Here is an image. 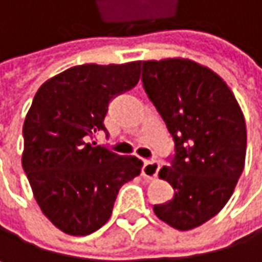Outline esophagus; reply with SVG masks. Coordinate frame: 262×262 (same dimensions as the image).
Wrapping results in <instances>:
<instances>
[{
  "instance_id": "esophagus-1",
  "label": "esophagus",
  "mask_w": 262,
  "mask_h": 262,
  "mask_svg": "<svg viewBox=\"0 0 262 262\" xmlns=\"http://www.w3.org/2000/svg\"><path fill=\"white\" fill-rule=\"evenodd\" d=\"M158 171H159V162L158 161H155V159L144 161V165H142V176L144 178L155 179L158 176Z\"/></svg>"
}]
</instances>
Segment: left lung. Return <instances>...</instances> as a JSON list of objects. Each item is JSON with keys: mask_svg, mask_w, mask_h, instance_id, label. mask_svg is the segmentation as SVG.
I'll use <instances>...</instances> for the list:
<instances>
[{"mask_svg": "<svg viewBox=\"0 0 262 262\" xmlns=\"http://www.w3.org/2000/svg\"><path fill=\"white\" fill-rule=\"evenodd\" d=\"M142 84L174 141L159 171L174 195L153 211L174 229H194L223 209L243 173V112L223 79L189 59L142 62Z\"/></svg>", "mask_w": 262, "mask_h": 262, "instance_id": "1", "label": "left lung"}]
</instances>
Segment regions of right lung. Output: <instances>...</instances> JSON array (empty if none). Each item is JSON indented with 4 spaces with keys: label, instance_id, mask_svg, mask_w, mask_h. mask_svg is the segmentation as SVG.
I'll list each match as a JSON object with an SVG mask.
<instances>
[{
    "label": "right lung",
    "instance_id": "obj_1",
    "mask_svg": "<svg viewBox=\"0 0 262 262\" xmlns=\"http://www.w3.org/2000/svg\"><path fill=\"white\" fill-rule=\"evenodd\" d=\"M141 62L86 63L47 80L23 127V168L43 215L68 235H89L111 217L120 188L142 162L89 142L109 103L139 81Z\"/></svg>",
    "mask_w": 262,
    "mask_h": 262
}]
</instances>
